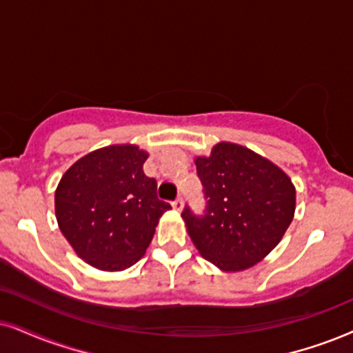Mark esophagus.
<instances>
[{
  "instance_id": "obj_1",
  "label": "esophagus",
  "mask_w": 353,
  "mask_h": 353,
  "mask_svg": "<svg viewBox=\"0 0 353 353\" xmlns=\"http://www.w3.org/2000/svg\"><path fill=\"white\" fill-rule=\"evenodd\" d=\"M172 208L176 210V212H181V210H182V200H181V199L174 200V202H172Z\"/></svg>"
}]
</instances>
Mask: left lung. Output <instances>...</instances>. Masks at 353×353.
Returning a JSON list of instances; mask_svg holds the SVG:
<instances>
[{
	"mask_svg": "<svg viewBox=\"0 0 353 353\" xmlns=\"http://www.w3.org/2000/svg\"><path fill=\"white\" fill-rule=\"evenodd\" d=\"M208 199L203 216L182 212L200 256L223 272L261 262L283 238L295 216L292 179L264 156L220 141L210 156L194 159Z\"/></svg>",
	"mask_w": 353,
	"mask_h": 353,
	"instance_id": "left-lung-1",
	"label": "left lung"
}]
</instances>
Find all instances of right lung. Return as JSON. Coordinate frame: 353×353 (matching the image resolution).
Returning a JSON list of instances; mask_svg holds the SVG:
<instances>
[{"mask_svg": "<svg viewBox=\"0 0 353 353\" xmlns=\"http://www.w3.org/2000/svg\"><path fill=\"white\" fill-rule=\"evenodd\" d=\"M146 159L137 145H110L79 158L58 182V228L96 269L120 272L140 261L171 208L156 195V181L145 176Z\"/></svg>", "mask_w": 353, "mask_h": 353, "instance_id": "right-lung-1", "label": "right lung"}]
</instances>
